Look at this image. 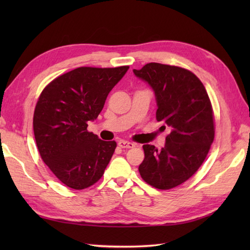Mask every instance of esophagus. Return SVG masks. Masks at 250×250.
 Listing matches in <instances>:
<instances>
[{"instance_id": "obj_1", "label": "esophagus", "mask_w": 250, "mask_h": 250, "mask_svg": "<svg viewBox=\"0 0 250 250\" xmlns=\"http://www.w3.org/2000/svg\"><path fill=\"white\" fill-rule=\"evenodd\" d=\"M118 146L121 148H133L135 147V144L132 142H126V141H119Z\"/></svg>"}]
</instances>
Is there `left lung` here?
Segmentation results:
<instances>
[{
  "label": "left lung",
  "instance_id": "1",
  "mask_svg": "<svg viewBox=\"0 0 250 250\" xmlns=\"http://www.w3.org/2000/svg\"><path fill=\"white\" fill-rule=\"evenodd\" d=\"M133 73L153 90L157 120L171 130L161 150L153 145L143 146L145 159L139 171L152 187L172 189L198 171L213 144L214 117L208 94L200 79L182 67L152 62Z\"/></svg>",
  "mask_w": 250,
  "mask_h": 250
}]
</instances>
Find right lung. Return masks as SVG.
Wrapping results in <instances>:
<instances>
[{
	"mask_svg": "<svg viewBox=\"0 0 250 250\" xmlns=\"http://www.w3.org/2000/svg\"><path fill=\"white\" fill-rule=\"evenodd\" d=\"M129 66L78 67L54 79L37 101L33 130L45 164L57 178L76 190L102 177L117 146L87 131L98 118L110 90Z\"/></svg>",
	"mask_w": 250,
	"mask_h": 250,
	"instance_id": "1",
	"label": "right lung"
}]
</instances>
